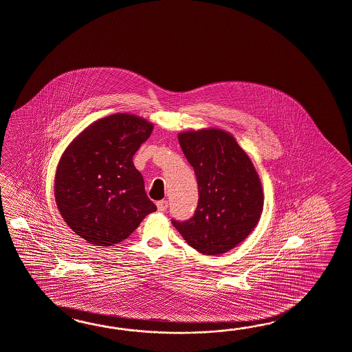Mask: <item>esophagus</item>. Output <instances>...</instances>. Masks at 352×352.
I'll return each instance as SVG.
<instances>
[{"label": "esophagus", "instance_id": "34e87169", "mask_svg": "<svg viewBox=\"0 0 352 352\" xmlns=\"http://www.w3.org/2000/svg\"><path fill=\"white\" fill-rule=\"evenodd\" d=\"M156 206H157V210L159 211H166V208H168V201H165V199H162V201H157L156 202Z\"/></svg>", "mask_w": 352, "mask_h": 352}]
</instances>
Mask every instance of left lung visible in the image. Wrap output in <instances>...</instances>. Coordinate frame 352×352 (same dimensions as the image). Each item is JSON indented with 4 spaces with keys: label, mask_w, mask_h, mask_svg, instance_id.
<instances>
[{
    "label": "left lung",
    "mask_w": 352,
    "mask_h": 352,
    "mask_svg": "<svg viewBox=\"0 0 352 352\" xmlns=\"http://www.w3.org/2000/svg\"><path fill=\"white\" fill-rule=\"evenodd\" d=\"M180 147L197 178L198 205L175 229L202 254H223L256 228L263 210V190L248 155L221 129L188 131Z\"/></svg>",
    "instance_id": "8db88e82"
}]
</instances>
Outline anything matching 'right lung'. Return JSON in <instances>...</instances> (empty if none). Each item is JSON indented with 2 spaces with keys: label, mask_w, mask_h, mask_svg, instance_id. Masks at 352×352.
<instances>
[{
  "label": "right lung",
  "mask_w": 352,
  "mask_h": 352,
  "mask_svg": "<svg viewBox=\"0 0 352 352\" xmlns=\"http://www.w3.org/2000/svg\"><path fill=\"white\" fill-rule=\"evenodd\" d=\"M153 124L118 113L96 120L62 155L54 196L62 217L87 243L109 247L127 239L156 206L146 196L133 155Z\"/></svg>",
  "instance_id": "right-lung-1"
}]
</instances>
